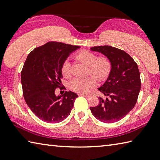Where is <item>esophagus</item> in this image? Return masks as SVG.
Returning a JSON list of instances; mask_svg holds the SVG:
<instances>
[{
    "label": "esophagus",
    "instance_id": "esophagus-1",
    "mask_svg": "<svg viewBox=\"0 0 160 160\" xmlns=\"http://www.w3.org/2000/svg\"><path fill=\"white\" fill-rule=\"evenodd\" d=\"M78 95H79V96H83V97H86V98L90 97V95H88V94H83V93H78Z\"/></svg>",
    "mask_w": 160,
    "mask_h": 160
}]
</instances>
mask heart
Returning a JSON list of instances; mask_svg holds the SVG:
<instances>
[{
  "label": "heart",
  "instance_id": "heart-1",
  "mask_svg": "<svg viewBox=\"0 0 160 160\" xmlns=\"http://www.w3.org/2000/svg\"><path fill=\"white\" fill-rule=\"evenodd\" d=\"M76 58L88 66V74L92 75L99 81L106 79L110 73L111 64L107 57H97L95 53L89 51H81L77 53ZM61 73L65 78L71 77V64L68 60L63 62ZM94 78H75L70 82L69 88L72 91L79 93L87 92L96 85V81Z\"/></svg>",
  "mask_w": 160,
  "mask_h": 160
}]
</instances>
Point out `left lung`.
<instances>
[{
  "label": "left lung",
  "mask_w": 160,
  "mask_h": 160,
  "mask_svg": "<svg viewBox=\"0 0 160 160\" xmlns=\"http://www.w3.org/2000/svg\"><path fill=\"white\" fill-rule=\"evenodd\" d=\"M90 49L106 56L111 70L107 81L98 88L107 98H98V106L90 109L99 121L117 122L127 115L137 102L141 84L137 64L128 53L116 47L98 46Z\"/></svg>",
  "instance_id": "obj_1"
}]
</instances>
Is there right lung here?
<instances>
[{"label":"right lung","mask_w":160,"mask_h":160,"mask_svg":"<svg viewBox=\"0 0 160 160\" xmlns=\"http://www.w3.org/2000/svg\"><path fill=\"white\" fill-rule=\"evenodd\" d=\"M80 48L58 42H49L28 54L21 73L23 98L33 113L44 122L57 123L70 115L78 95L62 89L61 66L70 53ZM65 88V87H64Z\"/></svg>","instance_id":"1"}]
</instances>
